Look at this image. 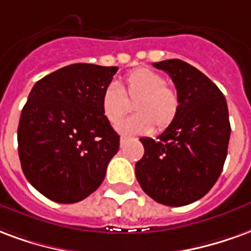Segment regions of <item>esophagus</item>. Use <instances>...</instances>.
Masks as SVG:
<instances>
[{"label":"esophagus","mask_w":251,"mask_h":251,"mask_svg":"<svg viewBox=\"0 0 251 251\" xmlns=\"http://www.w3.org/2000/svg\"><path fill=\"white\" fill-rule=\"evenodd\" d=\"M128 140L127 136H120V144H124Z\"/></svg>","instance_id":"obj_1"}]
</instances>
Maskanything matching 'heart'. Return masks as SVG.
<instances>
[{
    "label": "heart",
    "mask_w": 251,
    "mask_h": 251,
    "mask_svg": "<svg viewBox=\"0 0 251 251\" xmlns=\"http://www.w3.org/2000/svg\"><path fill=\"white\" fill-rule=\"evenodd\" d=\"M135 100L132 116L116 126L118 131L129 135L150 133L155 127L163 129L178 116L180 99L176 89L166 84V78L151 68L133 69L122 84L109 83L100 96L104 118L118 123L128 109V100Z\"/></svg>",
    "instance_id": "obj_1"
}]
</instances>
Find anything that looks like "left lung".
Wrapping results in <instances>:
<instances>
[{
  "label": "left lung",
  "mask_w": 251,
  "mask_h": 251,
  "mask_svg": "<svg viewBox=\"0 0 251 251\" xmlns=\"http://www.w3.org/2000/svg\"><path fill=\"white\" fill-rule=\"evenodd\" d=\"M152 65L173 78L180 108L159 140L140 139L144 155L135 174L155 202L179 207L204 197L222 173L231 132L227 103L219 88L193 65L178 58Z\"/></svg>",
  "instance_id": "8db88e82"
}]
</instances>
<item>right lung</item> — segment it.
I'll return each instance as SVG.
<instances>
[{
  "mask_svg": "<svg viewBox=\"0 0 251 251\" xmlns=\"http://www.w3.org/2000/svg\"><path fill=\"white\" fill-rule=\"evenodd\" d=\"M118 67L72 64L34 84L17 140L24 175L53 202L76 203L96 191L119 151L100 105Z\"/></svg>",
  "mask_w": 251,
  "mask_h": 251,
  "instance_id": "obj_1",
  "label": "right lung"
}]
</instances>
